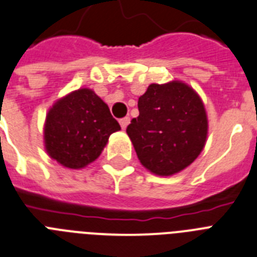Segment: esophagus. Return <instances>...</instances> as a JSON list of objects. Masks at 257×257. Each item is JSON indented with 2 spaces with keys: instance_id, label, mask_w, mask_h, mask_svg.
I'll use <instances>...</instances> for the list:
<instances>
[{
  "instance_id": "1",
  "label": "esophagus",
  "mask_w": 257,
  "mask_h": 257,
  "mask_svg": "<svg viewBox=\"0 0 257 257\" xmlns=\"http://www.w3.org/2000/svg\"><path fill=\"white\" fill-rule=\"evenodd\" d=\"M128 123H130V117H124V118H120L119 119V124L122 128H126L127 126H128Z\"/></svg>"
}]
</instances>
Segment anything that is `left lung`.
<instances>
[{"label":"left lung","instance_id":"obj_1","mask_svg":"<svg viewBox=\"0 0 257 257\" xmlns=\"http://www.w3.org/2000/svg\"><path fill=\"white\" fill-rule=\"evenodd\" d=\"M139 117L127 126L140 164L160 177L185 170L204 150L208 117L201 97L182 80L153 83L138 101Z\"/></svg>","mask_w":257,"mask_h":257}]
</instances>
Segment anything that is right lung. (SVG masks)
I'll list each match as a JSON object with an SVG mask.
<instances>
[{
  "label": "right lung",
  "mask_w": 257,
  "mask_h": 257,
  "mask_svg": "<svg viewBox=\"0 0 257 257\" xmlns=\"http://www.w3.org/2000/svg\"><path fill=\"white\" fill-rule=\"evenodd\" d=\"M120 126L109 106L89 88L58 98L47 113L44 147L50 159L67 169H83L101 155Z\"/></svg>",
  "instance_id": "add662e5"
}]
</instances>
